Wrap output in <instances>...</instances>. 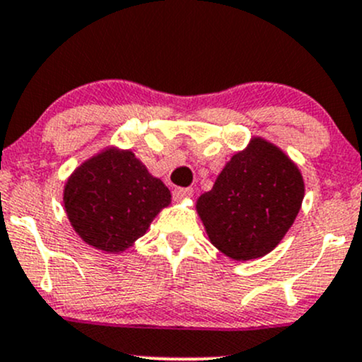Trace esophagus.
<instances>
[{"label": "esophagus", "mask_w": 362, "mask_h": 362, "mask_svg": "<svg viewBox=\"0 0 362 362\" xmlns=\"http://www.w3.org/2000/svg\"><path fill=\"white\" fill-rule=\"evenodd\" d=\"M193 189L192 188H176L174 189V198L176 200H185V198H192Z\"/></svg>", "instance_id": "esophagus-1"}]
</instances>
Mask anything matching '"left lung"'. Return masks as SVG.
<instances>
[{"label":"left lung","instance_id":"obj_1","mask_svg":"<svg viewBox=\"0 0 362 362\" xmlns=\"http://www.w3.org/2000/svg\"><path fill=\"white\" fill-rule=\"evenodd\" d=\"M297 164L267 139H250L224 165L197 212L209 240L229 259L264 257L283 240L304 200Z\"/></svg>","mask_w":362,"mask_h":362}]
</instances>
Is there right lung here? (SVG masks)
Wrapping results in <instances>:
<instances>
[{
	"mask_svg": "<svg viewBox=\"0 0 362 362\" xmlns=\"http://www.w3.org/2000/svg\"><path fill=\"white\" fill-rule=\"evenodd\" d=\"M170 204L169 188L131 150L107 146L84 160L64 186V207L84 243L120 254Z\"/></svg>",
	"mask_w": 362,
	"mask_h": 362,
	"instance_id": "obj_1",
	"label": "right lung"
}]
</instances>
